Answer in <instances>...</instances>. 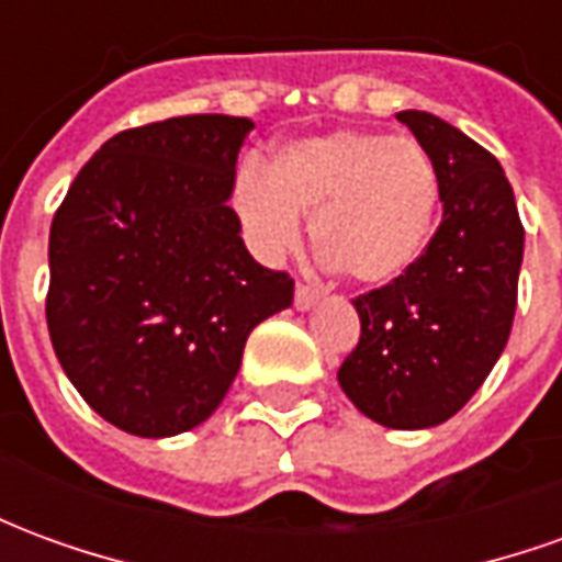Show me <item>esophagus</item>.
<instances>
[{
	"instance_id": "1",
	"label": "esophagus",
	"mask_w": 562,
	"mask_h": 562,
	"mask_svg": "<svg viewBox=\"0 0 562 562\" xmlns=\"http://www.w3.org/2000/svg\"><path fill=\"white\" fill-rule=\"evenodd\" d=\"M316 301H318L316 285H310V282H297V289H294V306H297V310H310Z\"/></svg>"
}]
</instances>
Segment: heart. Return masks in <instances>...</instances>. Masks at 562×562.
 Returning <instances> with one entry per match:
<instances>
[{"label":"heart","instance_id":"obj_1","mask_svg":"<svg viewBox=\"0 0 562 562\" xmlns=\"http://www.w3.org/2000/svg\"><path fill=\"white\" fill-rule=\"evenodd\" d=\"M232 207L261 258L301 244V216L313 213L310 232L322 261L355 282L385 285L430 244L439 177L415 140L337 128L285 144L265 171L244 165Z\"/></svg>","mask_w":562,"mask_h":562}]
</instances>
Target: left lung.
I'll use <instances>...</instances> for the list:
<instances>
[{
  "label": "left lung",
  "instance_id": "left-lung-1",
  "mask_svg": "<svg viewBox=\"0 0 562 562\" xmlns=\"http://www.w3.org/2000/svg\"><path fill=\"white\" fill-rule=\"evenodd\" d=\"M439 177L442 222L413 268L358 294L361 337L337 370L376 424L422 430L458 415L506 349L524 258L515 192L499 161L427 111H401Z\"/></svg>",
  "mask_w": 562,
  "mask_h": 562
}]
</instances>
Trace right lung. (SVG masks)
Instances as JSON below:
<instances>
[{
  "mask_svg": "<svg viewBox=\"0 0 562 562\" xmlns=\"http://www.w3.org/2000/svg\"><path fill=\"white\" fill-rule=\"evenodd\" d=\"M252 120L171 116L92 156L50 225L47 330L59 364L104 422L147 439L216 413L249 330L292 304L228 207Z\"/></svg>",
  "mask_w": 562,
  "mask_h": 562,
  "instance_id": "1",
  "label": "right lung"
}]
</instances>
